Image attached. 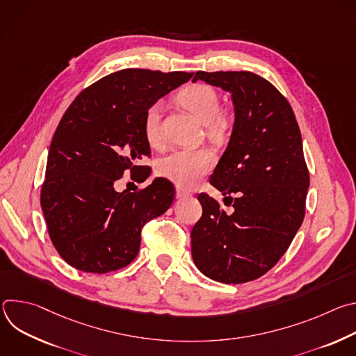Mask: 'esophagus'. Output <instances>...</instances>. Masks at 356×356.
Here are the masks:
<instances>
[{"label":"esophagus","mask_w":356,"mask_h":356,"mask_svg":"<svg viewBox=\"0 0 356 356\" xmlns=\"http://www.w3.org/2000/svg\"><path fill=\"white\" fill-rule=\"evenodd\" d=\"M186 195H188V191H187V190H184V188H181V187H176V197H177V198H183V197H186Z\"/></svg>","instance_id":"obj_1"}]
</instances>
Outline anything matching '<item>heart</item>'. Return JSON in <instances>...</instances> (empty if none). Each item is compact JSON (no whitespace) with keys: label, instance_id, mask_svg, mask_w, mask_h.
Wrapping results in <instances>:
<instances>
[{"label":"heart","instance_id":"1","mask_svg":"<svg viewBox=\"0 0 356 356\" xmlns=\"http://www.w3.org/2000/svg\"><path fill=\"white\" fill-rule=\"evenodd\" d=\"M177 99L204 124L210 139L217 143L227 139L232 120L221 110V99L214 87L202 83L190 84L177 94ZM161 110L162 104L158 101L146 110L143 117V136L150 146H159L162 142ZM216 155L209 147L179 149L159 162L158 173L177 187L191 188L213 170Z\"/></svg>","mask_w":356,"mask_h":356}]
</instances>
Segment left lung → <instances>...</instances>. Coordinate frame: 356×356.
<instances>
[{
  "label": "left lung",
  "mask_w": 356,
  "mask_h": 356,
  "mask_svg": "<svg viewBox=\"0 0 356 356\" xmlns=\"http://www.w3.org/2000/svg\"><path fill=\"white\" fill-rule=\"evenodd\" d=\"M232 94L231 139L210 183L229 200L200 193L202 216L191 229L195 266L213 280L239 284L269 272L290 246L306 214L310 173L287 98L250 72H197Z\"/></svg>",
  "instance_id": "obj_1"
}]
</instances>
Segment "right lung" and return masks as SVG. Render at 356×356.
<instances>
[{
  "mask_svg": "<svg viewBox=\"0 0 356 356\" xmlns=\"http://www.w3.org/2000/svg\"><path fill=\"white\" fill-rule=\"evenodd\" d=\"M193 73L124 69L84 88L62 117L50 143L40 206L59 255L87 273L128 266L138 255L143 225L175 200L173 184L158 177L138 191L117 193L129 172L145 180L150 158L143 117Z\"/></svg>",
  "mask_w": 356,
  "mask_h": 356,
  "instance_id": "1",
  "label": "right lung"
}]
</instances>
